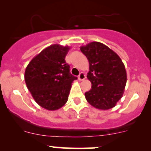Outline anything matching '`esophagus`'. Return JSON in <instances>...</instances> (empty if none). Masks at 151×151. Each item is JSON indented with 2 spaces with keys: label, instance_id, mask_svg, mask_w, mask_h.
Instances as JSON below:
<instances>
[{
  "label": "esophagus",
  "instance_id": "1",
  "mask_svg": "<svg viewBox=\"0 0 151 151\" xmlns=\"http://www.w3.org/2000/svg\"><path fill=\"white\" fill-rule=\"evenodd\" d=\"M78 78H79V80L83 81L86 79V75L84 74V73H83V72H81L80 74L79 75V77H78Z\"/></svg>",
  "mask_w": 151,
  "mask_h": 151
}]
</instances>
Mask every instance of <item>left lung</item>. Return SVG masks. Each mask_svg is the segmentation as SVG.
Here are the masks:
<instances>
[{
  "mask_svg": "<svg viewBox=\"0 0 151 151\" xmlns=\"http://www.w3.org/2000/svg\"><path fill=\"white\" fill-rule=\"evenodd\" d=\"M89 62L87 79L91 89L86 101L94 108L108 110L116 105L124 93L127 74L120 57L104 44L91 42L80 47Z\"/></svg>",
  "mask_w": 151,
  "mask_h": 151,
  "instance_id": "8db88e82",
  "label": "left lung"
}]
</instances>
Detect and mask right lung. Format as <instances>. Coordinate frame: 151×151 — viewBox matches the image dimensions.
I'll return each mask as SVG.
<instances>
[{
	"instance_id": "add662e5",
	"label": "right lung",
	"mask_w": 151,
	"mask_h": 151,
	"mask_svg": "<svg viewBox=\"0 0 151 151\" xmlns=\"http://www.w3.org/2000/svg\"><path fill=\"white\" fill-rule=\"evenodd\" d=\"M70 47L59 44L45 48L29 62L25 72L27 89L37 104L56 111L67 103L74 77L65 58Z\"/></svg>"
}]
</instances>
